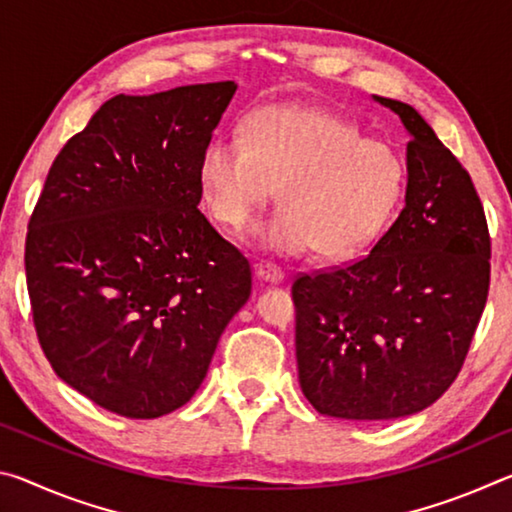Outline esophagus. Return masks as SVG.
I'll use <instances>...</instances> for the list:
<instances>
[{
	"label": "esophagus",
	"mask_w": 512,
	"mask_h": 512,
	"mask_svg": "<svg viewBox=\"0 0 512 512\" xmlns=\"http://www.w3.org/2000/svg\"><path fill=\"white\" fill-rule=\"evenodd\" d=\"M255 277L262 284H280L282 282V271L273 264H255Z\"/></svg>",
	"instance_id": "esophagus-1"
}]
</instances>
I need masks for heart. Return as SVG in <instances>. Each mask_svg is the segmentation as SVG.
I'll list each match as a JSON object with an SVG mask.
<instances>
[{
  "label": "heart",
  "instance_id": "1",
  "mask_svg": "<svg viewBox=\"0 0 512 512\" xmlns=\"http://www.w3.org/2000/svg\"><path fill=\"white\" fill-rule=\"evenodd\" d=\"M198 183L210 214L244 230L277 187L282 205L253 230L257 248L280 257L311 250L352 257L375 244L402 201L406 169L393 146L366 140L359 126L327 110L266 106L244 135L205 146Z\"/></svg>",
  "mask_w": 512,
  "mask_h": 512
}]
</instances>
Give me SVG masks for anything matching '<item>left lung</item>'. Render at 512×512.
<instances>
[{
	"label": "left lung",
	"instance_id": "obj_1",
	"mask_svg": "<svg viewBox=\"0 0 512 512\" xmlns=\"http://www.w3.org/2000/svg\"><path fill=\"white\" fill-rule=\"evenodd\" d=\"M404 210L359 262L293 282L298 381L320 415L397 420L461 370L490 287V237L470 173L409 103Z\"/></svg>",
	"mask_w": 512,
	"mask_h": 512
}]
</instances>
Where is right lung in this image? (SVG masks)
Returning <instances> with one entry per match:
<instances>
[{
	"instance_id": "add662e5",
	"label": "right lung",
	"mask_w": 512,
	"mask_h": 512,
	"mask_svg": "<svg viewBox=\"0 0 512 512\" xmlns=\"http://www.w3.org/2000/svg\"><path fill=\"white\" fill-rule=\"evenodd\" d=\"M235 81L117 94L49 169L27 235L33 323L56 375L153 420L192 400L250 264L198 212V162Z\"/></svg>"
}]
</instances>
